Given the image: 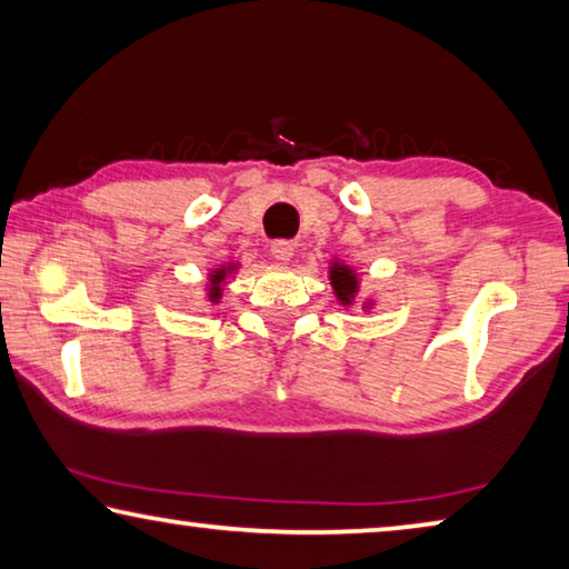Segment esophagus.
<instances>
[{"label": "esophagus", "mask_w": 569, "mask_h": 569, "mask_svg": "<svg viewBox=\"0 0 569 569\" xmlns=\"http://www.w3.org/2000/svg\"><path fill=\"white\" fill-rule=\"evenodd\" d=\"M271 256L276 258V261H291L293 258V243L291 240H276V243H271Z\"/></svg>", "instance_id": "34e87169"}]
</instances>
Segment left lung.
<instances>
[{"label":"left lung","mask_w":569,"mask_h":569,"mask_svg":"<svg viewBox=\"0 0 569 569\" xmlns=\"http://www.w3.org/2000/svg\"><path fill=\"white\" fill-rule=\"evenodd\" d=\"M331 286L336 291V298H339L343 306H351L356 291H359V278H356V273L351 271L349 266L336 261L331 266ZM366 306H369V303H366Z\"/></svg>","instance_id":"8db88e82"}]
</instances>
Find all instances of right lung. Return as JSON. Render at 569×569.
Listing matches in <instances>:
<instances>
[{
  "label": "right lung",
  "instance_id": "obj_1",
  "mask_svg": "<svg viewBox=\"0 0 569 569\" xmlns=\"http://www.w3.org/2000/svg\"><path fill=\"white\" fill-rule=\"evenodd\" d=\"M238 268V263H230V266H223V268H216V271H210V283H208V296L210 301L218 303V298L223 296V283L226 278L233 273Z\"/></svg>",
  "mask_w": 569,
  "mask_h": 569
}]
</instances>
